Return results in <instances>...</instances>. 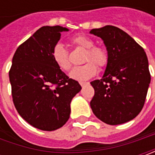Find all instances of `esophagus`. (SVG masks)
Segmentation results:
<instances>
[{"instance_id":"1","label":"esophagus","mask_w":155,"mask_h":155,"mask_svg":"<svg viewBox=\"0 0 155 155\" xmlns=\"http://www.w3.org/2000/svg\"><path fill=\"white\" fill-rule=\"evenodd\" d=\"M89 83H86V82H80V85L82 87H84V85H86V84H88Z\"/></svg>"}]
</instances>
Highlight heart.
Masks as SVG:
<instances>
[{"instance_id": "b5f03b06", "label": "heart", "mask_w": 155, "mask_h": 155, "mask_svg": "<svg viewBox=\"0 0 155 155\" xmlns=\"http://www.w3.org/2000/svg\"><path fill=\"white\" fill-rule=\"evenodd\" d=\"M71 43L77 48L84 49L83 62L85 64L72 69L70 78L77 81H86L91 79L97 73L98 67L104 68L109 61V55L103 46L94 45V41L90 37L84 34H78L71 39ZM51 58L56 65L62 71H67L71 69V64L69 58L67 50L61 43L53 46L51 52Z\"/></svg>"}]
</instances>
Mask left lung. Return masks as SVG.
<instances>
[{"mask_svg": "<svg viewBox=\"0 0 155 155\" xmlns=\"http://www.w3.org/2000/svg\"><path fill=\"white\" fill-rule=\"evenodd\" d=\"M90 33L104 40L109 55L103 78L91 83L95 90L91 110L110 125L129 122L142 110L151 81L146 52L128 33L114 26Z\"/></svg>", "mask_w": 155, "mask_h": 155, "instance_id": "obj_1", "label": "left lung"}]
</instances>
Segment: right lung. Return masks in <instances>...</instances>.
<instances>
[{
	"instance_id": "obj_1",
	"label": "right lung",
	"mask_w": 155,
	"mask_h": 155,
	"mask_svg": "<svg viewBox=\"0 0 155 155\" xmlns=\"http://www.w3.org/2000/svg\"><path fill=\"white\" fill-rule=\"evenodd\" d=\"M60 26H45L22 43L15 51L9 71L13 102L20 116L45 131L64 126L71 114V102L81 91L54 63L51 52L60 39Z\"/></svg>"
}]
</instances>
